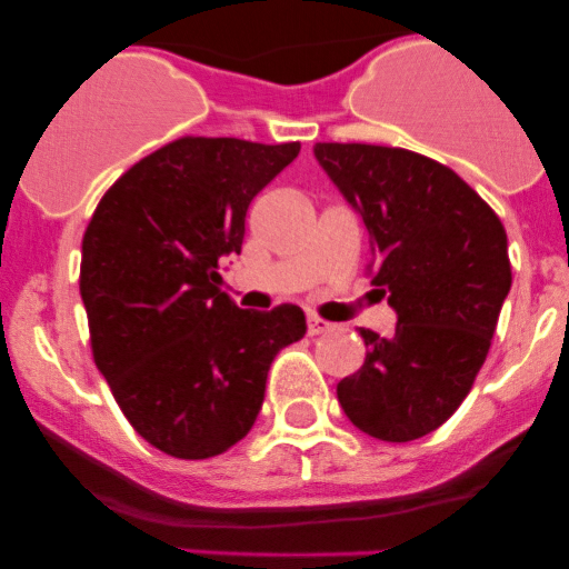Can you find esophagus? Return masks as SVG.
Here are the masks:
<instances>
[{
	"instance_id": "34e87169",
	"label": "esophagus",
	"mask_w": 569,
	"mask_h": 569,
	"mask_svg": "<svg viewBox=\"0 0 569 569\" xmlns=\"http://www.w3.org/2000/svg\"><path fill=\"white\" fill-rule=\"evenodd\" d=\"M330 330H332L330 321L319 317H308V332H311V336H321V332H330Z\"/></svg>"
}]
</instances>
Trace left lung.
<instances>
[{
    "label": "left lung",
    "instance_id": "8db88e82",
    "mask_svg": "<svg viewBox=\"0 0 569 569\" xmlns=\"http://www.w3.org/2000/svg\"><path fill=\"white\" fill-rule=\"evenodd\" d=\"M313 157L363 220L371 283L396 311L393 336L360 330L366 360L338 382V401L371 438H423L462 405L490 352L512 286L507 231L455 170L421 153L317 142Z\"/></svg>",
    "mask_w": 569,
    "mask_h": 569
}]
</instances>
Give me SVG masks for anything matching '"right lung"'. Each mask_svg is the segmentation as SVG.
I'll return each instance as SVG.
<instances>
[{"label":"right lung","instance_id":"1","mask_svg":"<svg viewBox=\"0 0 569 569\" xmlns=\"http://www.w3.org/2000/svg\"><path fill=\"white\" fill-rule=\"evenodd\" d=\"M300 153L181 137L101 198L82 239L93 358L131 427L178 460L231 449L256 423L274 355L306 336L297 306L242 311L220 291L258 192Z\"/></svg>","mask_w":569,"mask_h":569}]
</instances>
